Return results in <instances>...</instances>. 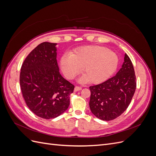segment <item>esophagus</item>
Masks as SVG:
<instances>
[{
	"mask_svg": "<svg viewBox=\"0 0 156 156\" xmlns=\"http://www.w3.org/2000/svg\"><path fill=\"white\" fill-rule=\"evenodd\" d=\"M81 89H82V88H81V87H75V88H74V90H75V92H77V91L81 90Z\"/></svg>",
	"mask_w": 156,
	"mask_h": 156,
	"instance_id": "1",
	"label": "esophagus"
}]
</instances>
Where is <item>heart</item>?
I'll return each instance as SVG.
<instances>
[{"label": "heart", "mask_w": 156, "mask_h": 156, "mask_svg": "<svg viewBox=\"0 0 156 156\" xmlns=\"http://www.w3.org/2000/svg\"><path fill=\"white\" fill-rule=\"evenodd\" d=\"M119 64V56L105 47L89 45L66 53L60 58V68L69 79L79 73L83 67L84 73L79 83H100L115 73Z\"/></svg>", "instance_id": "obj_1"}]
</instances>
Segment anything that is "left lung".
Segmentation results:
<instances>
[{
  "label": "left lung",
  "instance_id": "1",
  "mask_svg": "<svg viewBox=\"0 0 156 156\" xmlns=\"http://www.w3.org/2000/svg\"><path fill=\"white\" fill-rule=\"evenodd\" d=\"M136 89L133 64L127 54L115 76L97 85L90 87L89 106L99 119L109 121L120 116L128 107Z\"/></svg>",
  "mask_w": 156,
  "mask_h": 156
}]
</instances>
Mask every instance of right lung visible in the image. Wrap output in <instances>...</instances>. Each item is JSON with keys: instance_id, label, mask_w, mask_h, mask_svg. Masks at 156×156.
Instances as JSON below:
<instances>
[{"instance_id": "1", "label": "right lung", "mask_w": 156, "mask_h": 156, "mask_svg": "<svg viewBox=\"0 0 156 156\" xmlns=\"http://www.w3.org/2000/svg\"><path fill=\"white\" fill-rule=\"evenodd\" d=\"M56 44L43 42L37 45L21 68L20 86L26 104L44 119H55L67 110L74 89L59 72Z\"/></svg>"}]
</instances>
